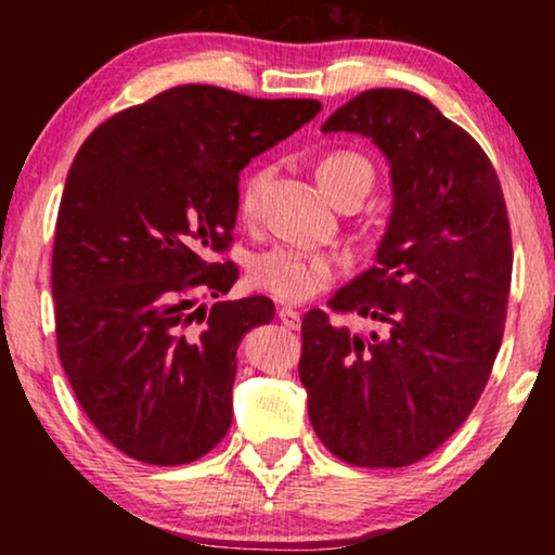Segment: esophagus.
<instances>
[{
	"mask_svg": "<svg viewBox=\"0 0 555 555\" xmlns=\"http://www.w3.org/2000/svg\"><path fill=\"white\" fill-rule=\"evenodd\" d=\"M278 318H280V323H285L287 328H300V313L298 310H293V308H287V306H280L278 308Z\"/></svg>",
	"mask_w": 555,
	"mask_h": 555,
	"instance_id": "obj_1",
	"label": "esophagus"
}]
</instances>
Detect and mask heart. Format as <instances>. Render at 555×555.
<instances>
[{"label":"heart","instance_id":"heart-1","mask_svg":"<svg viewBox=\"0 0 555 555\" xmlns=\"http://www.w3.org/2000/svg\"><path fill=\"white\" fill-rule=\"evenodd\" d=\"M268 179L270 166H260V169L249 171L247 179L242 181L240 207L245 215H253L257 209ZM371 179H374L371 164L363 156L353 154V151H336V154H328L318 164V181H321L331 199H336L346 186L356 184V181H369L371 184ZM336 275L338 260L333 255L306 253V249L285 245L264 249V253H257L249 260V283L257 291L283 302L310 300L313 295L325 291Z\"/></svg>","mask_w":555,"mask_h":555}]
</instances>
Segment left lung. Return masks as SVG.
<instances>
[{"label":"left lung","mask_w":555,"mask_h":555,"mask_svg":"<svg viewBox=\"0 0 555 555\" xmlns=\"http://www.w3.org/2000/svg\"><path fill=\"white\" fill-rule=\"evenodd\" d=\"M321 131L371 139L393 199L376 264L328 302L382 331L302 318L308 416L348 465L406 467L460 429L500 351L513 275L503 189L480 143L409 90H363Z\"/></svg>","instance_id":"1"}]
</instances>
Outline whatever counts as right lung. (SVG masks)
Instances as JSON below:
<instances>
[{"label":"right lung","instance_id":"1","mask_svg":"<svg viewBox=\"0 0 555 555\" xmlns=\"http://www.w3.org/2000/svg\"><path fill=\"white\" fill-rule=\"evenodd\" d=\"M321 113L177 86L120 111L67 171L52 249L57 353L82 412L128 457L186 465L232 424L237 348L275 318L262 295L230 293L240 171Z\"/></svg>","mask_w":555,"mask_h":555}]
</instances>
